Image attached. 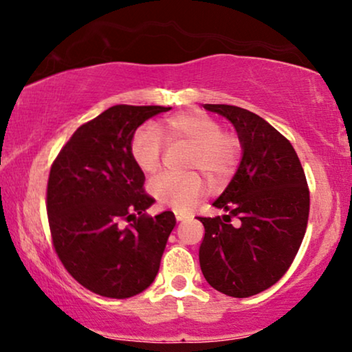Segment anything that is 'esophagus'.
Returning a JSON list of instances; mask_svg holds the SVG:
<instances>
[{
    "instance_id": "obj_1",
    "label": "esophagus",
    "mask_w": 352,
    "mask_h": 352,
    "mask_svg": "<svg viewBox=\"0 0 352 352\" xmlns=\"http://www.w3.org/2000/svg\"><path fill=\"white\" fill-rule=\"evenodd\" d=\"M175 216H176L177 221H186V219L190 218V214L182 213V211H175Z\"/></svg>"
}]
</instances>
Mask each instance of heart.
Listing matches in <instances>:
<instances>
[{"instance_id":"1","label":"heart","mask_w":352,"mask_h":352,"mask_svg":"<svg viewBox=\"0 0 352 352\" xmlns=\"http://www.w3.org/2000/svg\"><path fill=\"white\" fill-rule=\"evenodd\" d=\"M165 142L187 144L186 170L190 175H162L151 182V194L158 204L176 211L187 210L206 190V182L221 186L235 175L243 155V144L232 131H226L214 117L204 112H179L153 128H141L133 134L129 152L139 170L155 175L162 168ZM201 174L199 175L198 173Z\"/></svg>"}]
</instances>
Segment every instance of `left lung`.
Listing matches in <instances>:
<instances>
[{
    "label": "left lung",
    "mask_w": 352,
    "mask_h": 352,
    "mask_svg": "<svg viewBox=\"0 0 352 352\" xmlns=\"http://www.w3.org/2000/svg\"><path fill=\"white\" fill-rule=\"evenodd\" d=\"M204 107L234 124L243 157L213 204L228 214L197 216L205 228L200 267L214 290L248 298L272 287L292 266L309 218V187L290 141L266 120L237 105Z\"/></svg>",
    "instance_id": "8db88e82"
}]
</instances>
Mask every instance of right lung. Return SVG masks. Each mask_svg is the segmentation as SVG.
<instances>
[{
    "instance_id": "obj_1",
    "label": "right lung",
    "mask_w": 352,
    "mask_h": 352,
    "mask_svg": "<svg viewBox=\"0 0 352 352\" xmlns=\"http://www.w3.org/2000/svg\"><path fill=\"white\" fill-rule=\"evenodd\" d=\"M162 105H113L76 129L51 165L46 211L62 266L80 285L124 300L155 278L176 219L144 214L153 197L129 142Z\"/></svg>"
}]
</instances>
